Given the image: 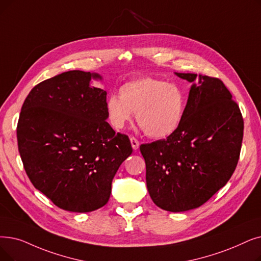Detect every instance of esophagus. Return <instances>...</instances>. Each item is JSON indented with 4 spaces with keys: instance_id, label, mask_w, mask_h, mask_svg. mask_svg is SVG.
Masks as SVG:
<instances>
[{
    "instance_id": "1",
    "label": "esophagus",
    "mask_w": 261,
    "mask_h": 261,
    "mask_svg": "<svg viewBox=\"0 0 261 261\" xmlns=\"http://www.w3.org/2000/svg\"><path fill=\"white\" fill-rule=\"evenodd\" d=\"M130 141H131L132 148H133L134 150H138L139 147H140V142H139V140H137L134 137H131V138H130Z\"/></svg>"
}]
</instances>
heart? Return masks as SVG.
Instances as JSON below:
<instances>
[{
    "instance_id": "obj_1",
    "label": "heart",
    "mask_w": 261,
    "mask_h": 261,
    "mask_svg": "<svg viewBox=\"0 0 261 261\" xmlns=\"http://www.w3.org/2000/svg\"><path fill=\"white\" fill-rule=\"evenodd\" d=\"M186 107L187 97L179 85L149 76L124 83L119 96L111 95L106 102L113 127L122 129L135 113L141 129L153 139L174 134L184 120Z\"/></svg>"
}]
</instances>
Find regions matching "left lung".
I'll return each instance as SVG.
<instances>
[{
	"label": "left lung",
	"instance_id": "1",
	"mask_svg": "<svg viewBox=\"0 0 261 261\" xmlns=\"http://www.w3.org/2000/svg\"><path fill=\"white\" fill-rule=\"evenodd\" d=\"M175 74L194 82L197 74ZM218 77L191 86L184 120L165 140L142 144L152 201L171 212L195 209L223 188L239 161L244 122L239 106Z\"/></svg>",
	"mask_w": 261,
	"mask_h": 261
}]
</instances>
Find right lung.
<instances>
[{
  "label": "right lung",
  "instance_id": "right-lung-1",
  "mask_svg": "<svg viewBox=\"0 0 261 261\" xmlns=\"http://www.w3.org/2000/svg\"><path fill=\"white\" fill-rule=\"evenodd\" d=\"M98 73L70 70L34 87L22 106L18 149L31 182L55 206L90 212L109 201L112 180L132 153L128 135L107 121Z\"/></svg>",
  "mask_w": 261,
  "mask_h": 261
}]
</instances>
